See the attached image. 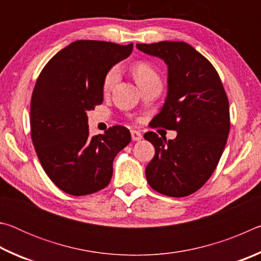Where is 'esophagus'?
I'll use <instances>...</instances> for the list:
<instances>
[{
	"label": "esophagus",
	"mask_w": 261,
	"mask_h": 261,
	"mask_svg": "<svg viewBox=\"0 0 261 261\" xmlns=\"http://www.w3.org/2000/svg\"><path fill=\"white\" fill-rule=\"evenodd\" d=\"M131 138H132V140H135V141H139V140H141V138H143V136H141L139 131L132 130L131 131Z\"/></svg>",
	"instance_id": "obj_1"
}]
</instances>
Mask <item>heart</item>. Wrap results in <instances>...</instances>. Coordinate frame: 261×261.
<instances>
[{
    "label": "heart",
    "mask_w": 261,
    "mask_h": 261,
    "mask_svg": "<svg viewBox=\"0 0 261 261\" xmlns=\"http://www.w3.org/2000/svg\"><path fill=\"white\" fill-rule=\"evenodd\" d=\"M132 73H134V77L139 87L147 85L149 83L160 82V77H159L155 69L147 62H137L132 67ZM118 79H120V69L117 67L109 69L103 79V90L106 92L113 90L114 86L117 84Z\"/></svg>",
    "instance_id": "heart-1"
}]
</instances>
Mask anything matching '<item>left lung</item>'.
Instances as JSON below:
<instances>
[{"mask_svg":"<svg viewBox=\"0 0 261 261\" xmlns=\"http://www.w3.org/2000/svg\"><path fill=\"white\" fill-rule=\"evenodd\" d=\"M139 50L168 65V94L152 127L177 131L167 140L146 132L155 155L146 167L151 188L165 196L185 197L208 179L226 147L230 116L219 73L211 62L183 41L137 43Z\"/></svg>","mask_w":261,"mask_h":261,"instance_id":"obj_1","label":"left lung"}]
</instances>
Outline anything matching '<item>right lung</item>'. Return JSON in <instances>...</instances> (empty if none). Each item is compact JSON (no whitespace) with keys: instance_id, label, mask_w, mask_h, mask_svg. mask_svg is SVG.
Segmentation results:
<instances>
[{"instance_id":"obj_1","label":"right lung","mask_w":261,"mask_h":261,"mask_svg":"<svg viewBox=\"0 0 261 261\" xmlns=\"http://www.w3.org/2000/svg\"><path fill=\"white\" fill-rule=\"evenodd\" d=\"M134 43L78 40L53 56L39 74L31 100V137L53 183L71 196L105 189L116 154L131 141L115 125L92 137L87 112L103 101V79L132 53Z\"/></svg>"}]
</instances>
